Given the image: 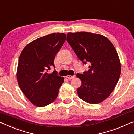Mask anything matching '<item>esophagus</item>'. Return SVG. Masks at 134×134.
I'll return each mask as SVG.
<instances>
[{
	"label": "esophagus",
	"instance_id": "34e87169",
	"mask_svg": "<svg viewBox=\"0 0 134 134\" xmlns=\"http://www.w3.org/2000/svg\"><path fill=\"white\" fill-rule=\"evenodd\" d=\"M66 78L68 79V80H71V79H73V78H75V75H74V76H72V75H67L66 76Z\"/></svg>",
	"mask_w": 134,
	"mask_h": 134
}]
</instances>
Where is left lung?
Here are the masks:
<instances>
[{"label": "left lung", "instance_id": "1", "mask_svg": "<svg viewBox=\"0 0 134 134\" xmlns=\"http://www.w3.org/2000/svg\"><path fill=\"white\" fill-rule=\"evenodd\" d=\"M66 40L89 69L76 76L82 81L77 88L81 99L98 104L110 95L119 80L121 66L116 50L111 41L101 34L87 32L67 34Z\"/></svg>", "mask_w": 134, "mask_h": 134}]
</instances>
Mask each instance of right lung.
<instances>
[{
    "instance_id": "right-lung-1",
    "label": "right lung",
    "mask_w": 134,
    "mask_h": 134,
    "mask_svg": "<svg viewBox=\"0 0 134 134\" xmlns=\"http://www.w3.org/2000/svg\"><path fill=\"white\" fill-rule=\"evenodd\" d=\"M66 40L65 33H52L36 39L26 46L19 56L17 81L21 91L35 106L44 107L53 102L64 78L54 71L56 54Z\"/></svg>"
}]
</instances>
